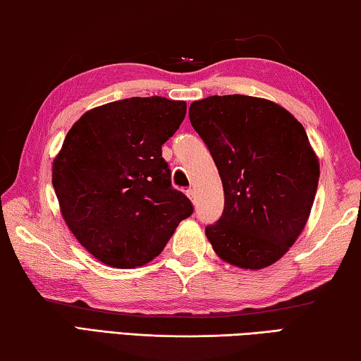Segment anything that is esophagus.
<instances>
[{
    "mask_svg": "<svg viewBox=\"0 0 361 361\" xmlns=\"http://www.w3.org/2000/svg\"><path fill=\"white\" fill-rule=\"evenodd\" d=\"M186 195L189 199L192 200V202H195V189H192V188H189L188 191H186Z\"/></svg>",
    "mask_w": 361,
    "mask_h": 361,
    "instance_id": "34e87169",
    "label": "esophagus"
}]
</instances>
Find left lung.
Returning <instances> with one entry per match:
<instances>
[{
	"label": "left lung",
	"instance_id": "left-lung-1",
	"mask_svg": "<svg viewBox=\"0 0 361 361\" xmlns=\"http://www.w3.org/2000/svg\"><path fill=\"white\" fill-rule=\"evenodd\" d=\"M189 121L224 191L223 215L207 226V239L232 266L274 264L302 232L319 186V159L302 124L277 103L248 95L192 102Z\"/></svg>",
	"mask_w": 361,
	"mask_h": 361
}]
</instances>
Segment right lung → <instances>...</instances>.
I'll return each instance as SVG.
<instances>
[{"label":"right lung","mask_w":361,"mask_h":361,"mask_svg":"<svg viewBox=\"0 0 361 361\" xmlns=\"http://www.w3.org/2000/svg\"><path fill=\"white\" fill-rule=\"evenodd\" d=\"M185 114L186 102L132 97L90 109L66 133L52 185L65 223L99 261L143 266L192 215L162 157Z\"/></svg>","instance_id":"add662e5"}]
</instances>
